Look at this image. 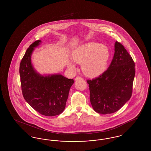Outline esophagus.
Here are the masks:
<instances>
[{"label": "esophagus", "mask_w": 151, "mask_h": 151, "mask_svg": "<svg viewBox=\"0 0 151 151\" xmlns=\"http://www.w3.org/2000/svg\"><path fill=\"white\" fill-rule=\"evenodd\" d=\"M79 79H83V78H82L81 77H80V76H78V77H76V78H75V80H79Z\"/></svg>", "instance_id": "1"}]
</instances>
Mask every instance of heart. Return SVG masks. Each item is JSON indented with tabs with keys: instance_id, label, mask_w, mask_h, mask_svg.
<instances>
[{
	"instance_id": "obj_1",
	"label": "heart",
	"mask_w": 151,
	"mask_h": 151,
	"mask_svg": "<svg viewBox=\"0 0 151 151\" xmlns=\"http://www.w3.org/2000/svg\"><path fill=\"white\" fill-rule=\"evenodd\" d=\"M110 57V51L107 47L93 42L80 46L72 53L73 60L83 64V71L89 77H97L105 72ZM68 67L73 70H75V63L70 62Z\"/></svg>"
}]
</instances>
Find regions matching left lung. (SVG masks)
Wrapping results in <instances>:
<instances>
[{"label":"left lung","mask_w":151,"mask_h":151,"mask_svg":"<svg viewBox=\"0 0 151 151\" xmlns=\"http://www.w3.org/2000/svg\"><path fill=\"white\" fill-rule=\"evenodd\" d=\"M108 70L98 78L87 80L94 110L108 114L119 110L130 99L135 75V63L122 44L116 41Z\"/></svg>","instance_id":"left-lung-1"}]
</instances>
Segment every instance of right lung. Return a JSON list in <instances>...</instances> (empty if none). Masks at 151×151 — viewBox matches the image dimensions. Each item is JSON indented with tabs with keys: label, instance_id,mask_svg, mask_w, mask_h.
<instances>
[{
	"label": "right lung",
	"instance_id": "1",
	"mask_svg": "<svg viewBox=\"0 0 151 151\" xmlns=\"http://www.w3.org/2000/svg\"><path fill=\"white\" fill-rule=\"evenodd\" d=\"M41 42L37 40L31 44L20 62L22 93L25 101L40 114L55 116L65 110L74 80L60 74L43 76L36 72L31 63V55Z\"/></svg>",
	"mask_w": 151,
	"mask_h": 151
}]
</instances>
